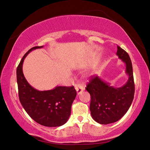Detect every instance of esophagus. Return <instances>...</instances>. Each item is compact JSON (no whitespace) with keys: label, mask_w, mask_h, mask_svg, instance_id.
Returning a JSON list of instances; mask_svg holds the SVG:
<instances>
[{"label":"esophagus","mask_w":150,"mask_h":150,"mask_svg":"<svg viewBox=\"0 0 150 150\" xmlns=\"http://www.w3.org/2000/svg\"><path fill=\"white\" fill-rule=\"evenodd\" d=\"M75 90L77 91V93L78 95L81 93L84 90V88L80 84H76L75 85Z\"/></svg>","instance_id":"1"}]
</instances>
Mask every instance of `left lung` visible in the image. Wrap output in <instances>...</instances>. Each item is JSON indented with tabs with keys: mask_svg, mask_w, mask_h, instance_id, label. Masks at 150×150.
Segmentation results:
<instances>
[{
	"mask_svg": "<svg viewBox=\"0 0 150 150\" xmlns=\"http://www.w3.org/2000/svg\"><path fill=\"white\" fill-rule=\"evenodd\" d=\"M117 55L126 64V73L128 75L126 83L122 87L114 88L98 76H93L86 88L91 96V115L95 121L101 124L113 123L120 119L129 110L134 97L131 59L128 53L119 46Z\"/></svg>",
	"mask_w": 150,
	"mask_h": 150,
	"instance_id": "obj_1",
	"label": "left lung"
}]
</instances>
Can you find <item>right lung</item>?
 <instances>
[{
    "mask_svg": "<svg viewBox=\"0 0 150 150\" xmlns=\"http://www.w3.org/2000/svg\"><path fill=\"white\" fill-rule=\"evenodd\" d=\"M42 47L31 48L17 67L19 100L27 113L37 123L47 127L60 126L68 121L71 114V104L77 95L74 87L57 86L51 90H37L28 83L22 71V64L28 53Z\"/></svg>",
    "mask_w": 150,
    "mask_h": 150,
    "instance_id": "add662e5",
    "label": "right lung"
}]
</instances>
